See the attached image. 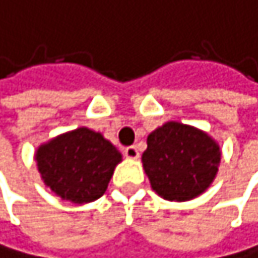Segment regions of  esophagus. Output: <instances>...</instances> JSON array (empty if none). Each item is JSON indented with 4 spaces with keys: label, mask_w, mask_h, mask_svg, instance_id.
Here are the masks:
<instances>
[{
    "label": "esophagus",
    "mask_w": 258,
    "mask_h": 258,
    "mask_svg": "<svg viewBox=\"0 0 258 258\" xmlns=\"http://www.w3.org/2000/svg\"><path fill=\"white\" fill-rule=\"evenodd\" d=\"M123 153H125V157L126 158H132V160H136L139 157V150L136 146H128L123 149Z\"/></svg>",
    "instance_id": "34e87169"
}]
</instances>
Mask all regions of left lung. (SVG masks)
Here are the masks:
<instances>
[{"label":"left lung","mask_w":258,"mask_h":258,"mask_svg":"<svg viewBox=\"0 0 258 258\" xmlns=\"http://www.w3.org/2000/svg\"><path fill=\"white\" fill-rule=\"evenodd\" d=\"M221 152L216 142L198 128L167 122L147 138L142 153L152 188L167 201H189L215 180Z\"/></svg>","instance_id":"8db88e82"}]
</instances>
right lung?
Masks as SVG:
<instances>
[{
  "label": "right lung",
  "mask_w": 258,
  "mask_h": 258,
  "mask_svg": "<svg viewBox=\"0 0 258 258\" xmlns=\"http://www.w3.org/2000/svg\"><path fill=\"white\" fill-rule=\"evenodd\" d=\"M36 160L45 185L54 194L87 204L105 194L122 155L100 133L81 126L40 146Z\"/></svg>",
  "instance_id": "right-lung-1"
}]
</instances>
